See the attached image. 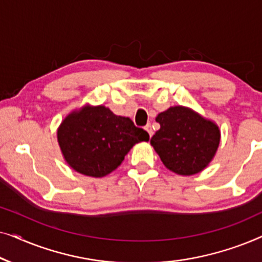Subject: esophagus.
Instances as JSON below:
<instances>
[{"label": "esophagus", "instance_id": "34e87169", "mask_svg": "<svg viewBox=\"0 0 262 262\" xmlns=\"http://www.w3.org/2000/svg\"><path fill=\"white\" fill-rule=\"evenodd\" d=\"M145 130L146 131H148V134H149V136H150V137H151V136H152V128H151V125H150V124H148V125H145Z\"/></svg>", "mask_w": 262, "mask_h": 262}]
</instances>
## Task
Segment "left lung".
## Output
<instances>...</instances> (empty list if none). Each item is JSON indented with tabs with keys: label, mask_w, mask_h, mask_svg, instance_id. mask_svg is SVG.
I'll return each instance as SVG.
<instances>
[{
	"label": "left lung",
	"mask_w": 262,
	"mask_h": 262,
	"mask_svg": "<svg viewBox=\"0 0 262 262\" xmlns=\"http://www.w3.org/2000/svg\"><path fill=\"white\" fill-rule=\"evenodd\" d=\"M156 121L160 130L150 139V144L168 169L192 175L210 163L221 138L216 124L182 106L160 113Z\"/></svg>",
	"instance_id": "8db88e82"
}]
</instances>
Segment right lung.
Instances as JSON below:
<instances>
[{"mask_svg":"<svg viewBox=\"0 0 262 262\" xmlns=\"http://www.w3.org/2000/svg\"><path fill=\"white\" fill-rule=\"evenodd\" d=\"M57 136L69 166L94 178L105 177L116 169L136 143L149 141L145 130L103 106L68 116Z\"/></svg>","mask_w":262,"mask_h":262,"instance_id":"1","label":"right lung"}]
</instances>
